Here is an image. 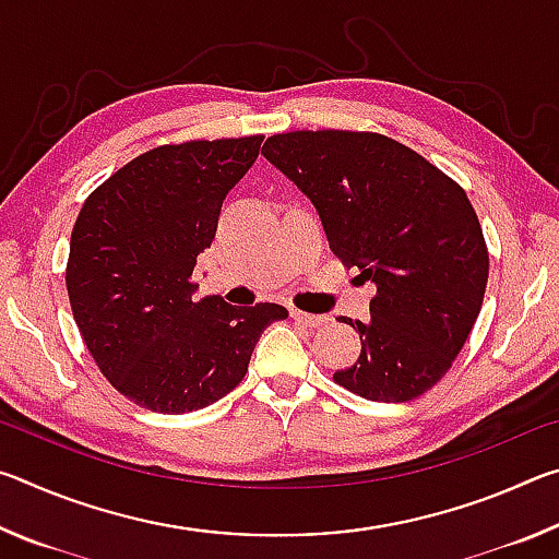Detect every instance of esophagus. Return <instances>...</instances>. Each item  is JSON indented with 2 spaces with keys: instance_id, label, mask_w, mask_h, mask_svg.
<instances>
[{
  "instance_id": "1",
  "label": "esophagus",
  "mask_w": 559,
  "mask_h": 559,
  "mask_svg": "<svg viewBox=\"0 0 559 559\" xmlns=\"http://www.w3.org/2000/svg\"><path fill=\"white\" fill-rule=\"evenodd\" d=\"M290 318L296 320V323H300V325H306V328H320V325H325L328 323V316H316V313H306V310H298V308H293L290 310Z\"/></svg>"
}]
</instances>
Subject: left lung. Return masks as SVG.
Returning <instances> with one entry per match:
<instances>
[{
  "label": "left lung",
  "instance_id": "8db88e82",
  "mask_svg": "<svg viewBox=\"0 0 559 559\" xmlns=\"http://www.w3.org/2000/svg\"><path fill=\"white\" fill-rule=\"evenodd\" d=\"M263 157L318 210L330 249L377 286L362 353L333 380L372 402L431 390L484 306L488 249L463 187L380 132L296 130Z\"/></svg>",
  "mask_w": 559,
  "mask_h": 559
}]
</instances>
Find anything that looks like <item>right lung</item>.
Segmentation results:
<instances>
[{"mask_svg":"<svg viewBox=\"0 0 559 559\" xmlns=\"http://www.w3.org/2000/svg\"><path fill=\"white\" fill-rule=\"evenodd\" d=\"M263 135L159 145L110 175L71 231L66 288L98 370L130 402L159 414L214 404L243 380L276 302H197L192 273L210 249L231 187Z\"/></svg>","mask_w":559,"mask_h":559,"instance_id":"add662e5","label":"right lung"}]
</instances>
